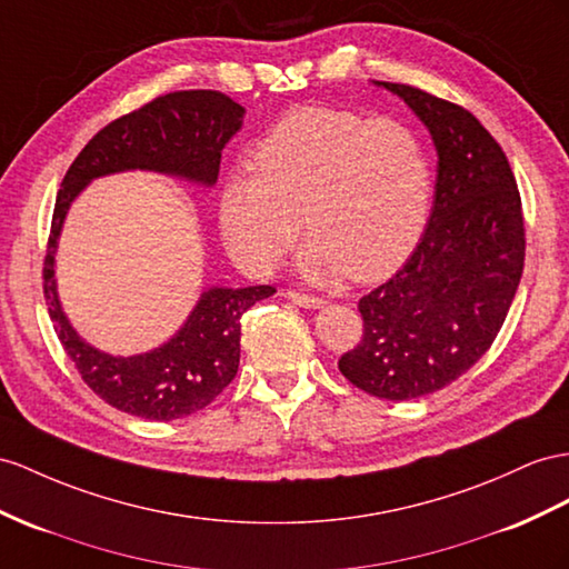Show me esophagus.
I'll use <instances>...</instances> for the list:
<instances>
[{
    "label": "esophagus",
    "instance_id": "1",
    "mask_svg": "<svg viewBox=\"0 0 569 569\" xmlns=\"http://www.w3.org/2000/svg\"><path fill=\"white\" fill-rule=\"evenodd\" d=\"M288 300H293L296 305H300V308H308V310H317V308H325V300L322 298H315V296H305V293H298V290H288L286 293Z\"/></svg>",
    "mask_w": 569,
    "mask_h": 569
}]
</instances>
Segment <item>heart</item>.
<instances>
[{"label":"heart","instance_id":"b5f03b06","mask_svg":"<svg viewBox=\"0 0 569 569\" xmlns=\"http://www.w3.org/2000/svg\"><path fill=\"white\" fill-rule=\"evenodd\" d=\"M257 172H230L218 223L228 252L271 271L310 230L298 269L317 281L382 279L411 252L430 203L426 151L409 127L333 108H298L261 137Z\"/></svg>","mask_w":569,"mask_h":569}]
</instances>
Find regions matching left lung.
Wrapping results in <instances>:
<instances>
[{"mask_svg":"<svg viewBox=\"0 0 569 569\" xmlns=\"http://www.w3.org/2000/svg\"><path fill=\"white\" fill-rule=\"evenodd\" d=\"M372 83L430 132L437 182L413 254L360 298L362 341L339 370L377 399L409 401L455 382L498 337L523 271V216L505 151L469 110L413 86Z\"/></svg>","mask_w":569,"mask_h":569,"instance_id":"obj_1","label":"left lung"}]
</instances>
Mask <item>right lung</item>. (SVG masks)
I'll use <instances>...</instances> for the list:
<instances>
[{"mask_svg": "<svg viewBox=\"0 0 569 569\" xmlns=\"http://www.w3.org/2000/svg\"><path fill=\"white\" fill-rule=\"evenodd\" d=\"M244 108L218 91H178L110 122L83 146L57 192L46 257L50 319L81 380L114 409L149 420H174L209 406L238 375L240 317L276 293L271 286L203 288L168 341L137 356H112L71 327L57 290V247L67 213L98 178L143 170L211 189L221 151L240 132Z\"/></svg>", "mask_w": 569, "mask_h": 569, "instance_id": "obj_1", "label": "right lung"}]
</instances>
